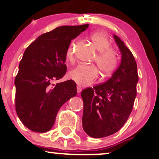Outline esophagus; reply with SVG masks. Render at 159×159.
<instances>
[{"label": "esophagus", "instance_id": "1", "mask_svg": "<svg viewBox=\"0 0 159 159\" xmlns=\"http://www.w3.org/2000/svg\"><path fill=\"white\" fill-rule=\"evenodd\" d=\"M82 91V88L81 87H79V86H78L77 87V92H78V93H81Z\"/></svg>", "mask_w": 159, "mask_h": 159}]
</instances>
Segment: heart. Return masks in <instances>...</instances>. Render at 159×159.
Instances as JSON below:
<instances>
[{"mask_svg": "<svg viewBox=\"0 0 159 159\" xmlns=\"http://www.w3.org/2000/svg\"><path fill=\"white\" fill-rule=\"evenodd\" d=\"M90 39L98 52L96 63L102 73L110 74L116 69L118 63V56L116 52L110 48L111 43L105 36L99 32L90 34ZM74 42L71 43L66 51V59L73 61ZM69 78L78 85L87 87L92 84L98 78V71L93 65L80 64L69 72Z\"/></svg>", "mask_w": 159, "mask_h": 159, "instance_id": "obj_1", "label": "heart"}]
</instances>
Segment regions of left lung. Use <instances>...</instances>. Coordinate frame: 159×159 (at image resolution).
<instances>
[{"label":"left lung","mask_w":159,"mask_h":159,"mask_svg":"<svg viewBox=\"0 0 159 159\" xmlns=\"http://www.w3.org/2000/svg\"><path fill=\"white\" fill-rule=\"evenodd\" d=\"M113 37L121 54L120 66L106 82L81 92L82 125L84 132L95 138L111 135L123 127L132 112L137 95L135 60L117 36Z\"/></svg>","instance_id":"left-lung-1"}]
</instances>
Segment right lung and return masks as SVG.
<instances>
[{"label": "right lung", "instance_id": "add662e5", "mask_svg": "<svg viewBox=\"0 0 159 159\" xmlns=\"http://www.w3.org/2000/svg\"><path fill=\"white\" fill-rule=\"evenodd\" d=\"M88 26L56 27L39 36L25 51L15 79L16 111L21 123L33 132L50 130L62 105L77 94L72 80L52 83L65 75L71 41Z\"/></svg>", "mask_w": 159, "mask_h": 159}]
</instances>
